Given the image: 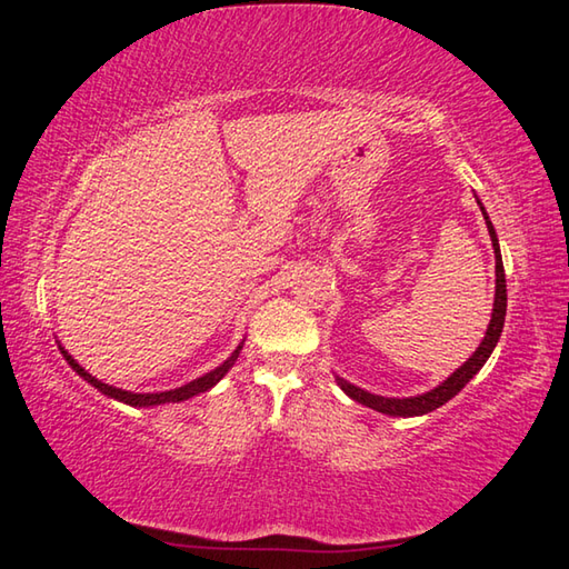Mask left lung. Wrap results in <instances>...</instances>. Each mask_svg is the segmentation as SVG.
Masks as SVG:
<instances>
[{
  "instance_id": "1",
  "label": "left lung",
  "mask_w": 569,
  "mask_h": 569,
  "mask_svg": "<svg viewBox=\"0 0 569 569\" xmlns=\"http://www.w3.org/2000/svg\"><path fill=\"white\" fill-rule=\"evenodd\" d=\"M480 203V201H478ZM480 211L485 216V223H488L490 231V241L495 249V303H492V318L488 326V333H485L482 343L478 346V350L465 360V363L452 373L448 380H442L438 388H432L422 396H412V398H383V396H373L358 386H350L348 380L336 378L340 390L346 392L348 398H353L356 402L366 408H373L378 412H386V416H396V418H412V416H426V412H432L440 406H446L450 398H456L458 392L470 383L472 376L485 366V360L490 358V353L498 346L502 326H505V311H508V286H505V268H502V258H500V243H498V233H495L490 216L485 213V206L480 203Z\"/></svg>"
}]
</instances>
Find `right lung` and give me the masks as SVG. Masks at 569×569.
Segmentation results:
<instances>
[{
	"instance_id": "right-lung-1",
	"label": "right lung",
	"mask_w": 569,
	"mask_h": 569,
	"mask_svg": "<svg viewBox=\"0 0 569 569\" xmlns=\"http://www.w3.org/2000/svg\"><path fill=\"white\" fill-rule=\"evenodd\" d=\"M241 348H243V343L233 350L231 353V358L229 360H223V363L219 366V368H213L211 373H206V376H201V378H196V380H191V383H186V386H181V388H173V390H163V392H131V390H121V388H113V386H109V383H101V380H97L94 376L91 373H87L84 368H81L74 358H71L64 348L59 346V350H61V356L67 358V363L77 370V373L87 380L89 386H94L97 390H101L104 392V396H109V398H113V400H121V402H127V406H139V408H149V406H163V402H181V400H189V398H193V396H199V392H206L209 388H213L216 383H219V380L229 373V370L233 368V363H236V358H239V353H241Z\"/></svg>"
}]
</instances>
